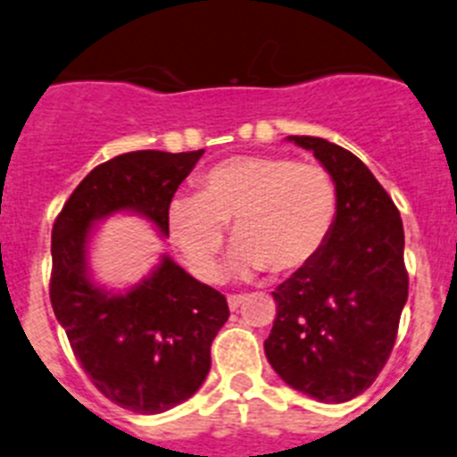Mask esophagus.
I'll use <instances>...</instances> for the list:
<instances>
[{
  "label": "esophagus",
  "mask_w": 457,
  "mask_h": 457,
  "mask_svg": "<svg viewBox=\"0 0 457 457\" xmlns=\"http://www.w3.org/2000/svg\"><path fill=\"white\" fill-rule=\"evenodd\" d=\"M241 301H243V295H229V296H228L229 310H237L238 305H241Z\"/></svg>",
  "instance_id": "1"
}]
</instances>
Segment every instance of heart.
<instances>
[{"mask_svg":"<svg viewBox=\"0 0 457 457\" xmlns=\"http://www.w3.org/2000/svg\"><path fill=\"white\" fill-rule=\"evenodd\" d=\"M337 212L339 189L326 167L250 154L205 171L194 196L171 198L167 228L187 268L203 281H216L225 225L232 223L238 272L287 274L317 259Z\"/></svg>","mask_w":457,"mask_h":457,"instance_id":"heart-1","label":"heart"}]
</instances>
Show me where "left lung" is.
<instances>
[{"mask_svg": "<svg viewBox=\"0 0 457 457\" xmlns=\"http://www.w3.org/2000/svg\"><path fill=\"white\" fill-rule=\"evenodd\" d=\"M335 179L339 212L317 259L272 292L265 357L287 386L339 404L364 393L395 346L409 296L404 225L386 189L348 149L290 136Z\"/></svg>", "mask_w": 457, "mask_h": 457, "instance_id": "left-lung-1", "label": "left lung"}]
</instances>
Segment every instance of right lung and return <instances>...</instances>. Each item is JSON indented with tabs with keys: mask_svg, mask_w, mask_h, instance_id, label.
I'll list each match as a JSON object with an SVG mask.
<instances>
[{
	"mask_svg": "<svg viewBox=\"0 0 457 457\" xmlns=\"http://www.w3.org/2000/svg\"><path fill=\"white\" fill-rule=\"evenodd\" d=\"M203 154L147 149L111 158L73 189L53 223V312L93 386L134 413H162L201 388L228 301L170 256L129 292L102 290L88 278V234L97 219L129 210L167 237V205Z\"/></svg>",
	"mask_w": 457,
	"mask_h": 457,
	"instance_id": "obj_1",
	"label": "right lung"
}]
</instances>
